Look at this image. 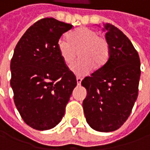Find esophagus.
I'll list each match as a JSON object with an SVG mask.
<instances>
[{"instance_id":"1","label":"esophagus","mask_w":150,"mask_h":150,"mask_svg":"<svg viewBox=\"0 0 150 150\" xmlns=\"http://www.w3.org/2000/svg\"><path fill=\"white\" fill-rule=\"evenodd\" d=\"M81 81H82V79L81 78V77H76V81H77V85L78 86H80L81 83Z\"/></svg>"}]
</instances>
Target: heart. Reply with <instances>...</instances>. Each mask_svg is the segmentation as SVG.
<instances>
[{"label":"heart","mask_w":150,"mask_h":150,"mask_svg":"<svg viewBox=\"0 0 150 150\" xmlns=\"http://www.w3.org/2000/svg\"><path fill=\"white\" fill-rule=\"evenodd\" d=\"M60 56L67 65H71L78 56L81 60L72 67L76 75L87 74L93 66L101 68L109 57V43L94 30L81 27L69 34V39L62 37L57 40Z\"/></svg>","instance_id":"1"}]
</instances>
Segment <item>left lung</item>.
Wrapping results in <instances>:
<instances>
[{
    "label": "left lung",
    "instance_id": "obj_1",
    "mask_svg": "<svg viewBox=\"0 0 150 150\" xmlns=\"http://www.w3.org/2000/svg\"><path fill=\"white\" fill-rule=\"evenodd\" d=\"M109 58L81 85L87 95L84 114L88 125L102 132L119 129L128 119L138 93L140 59L132 42L115 26L103 23Z\"/></svg>",
    "mask_w": 150,
    "mask_h": 150
}]
</instances>
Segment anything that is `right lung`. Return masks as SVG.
Returning a JSON list of instances; mask_svg holds the SVG:
<instances>
[{"label":"right lung","instance_id":"obj_1","mask_svg":"<svg viewBox=\"0 0 150 150\" xmlns=\"http://www.w3.org/2000/svg\"><path fill=\"white\" fill-rule=\"evenodd\" d=\"M73 25L46 18L26 30L11 60L13 99L23 121L35 130H49L61 121L76 86V78L57 49L61 35Z\"/></svg>","mask_w":150,"mask_h":150}]
</instances>
